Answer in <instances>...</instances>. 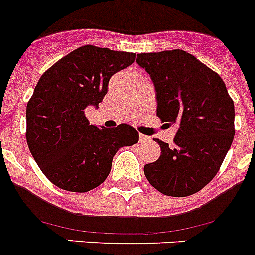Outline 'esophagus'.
<instances>
[{"label":"esophagus","instance_id":"34e87169","mask_svg":"<svg viewBox=\"0 0 255 255\" xmlns=\"http://www.w3.org/2000/svg\"><path fill=\"white\" fill-rule=\"evenodd\" d=\"M150 139L148 138L147 135H143V134H140L139 135V141H140V143H147V141H149Z\"/></svg>","mask_w":255,"mask_h":255}]
</instances>
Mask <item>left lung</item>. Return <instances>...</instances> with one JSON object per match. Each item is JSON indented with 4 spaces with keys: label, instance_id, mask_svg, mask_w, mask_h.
I'll return each instance as SVG.
<instances>
[{
    "label": "left lung",
    "instance_id": "1",
    "mask_svg": "<svg viewBox=\"0 0 255 255\" xmlns=\"http://www.w3.org/2000/svg\"><path fill=\"white\" fill-rule=\"evenodd\" d=\"M136 62L154 85L157 116L177 126L172 147L155 139L161 155L144 166L145 177L168 197L194 194L216 176L231 147L233 100L220 75L182 49L140 53Z\"/></svg>",
    "mask_w": 255,
    "mask_h": 255
}]
</instances>
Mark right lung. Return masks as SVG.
<instances>
[{
    "instance_id": "1",
    "label": "right lung",
    "mask_w": 255,
    "mask_h": 255,
    "mask_svg": "<svg viewBox=\"0 0 255 255\" xmlns=\"http://www.w3.org/2000/svg\"><path fill=\"white\" fill-rule=\"evenodd\" d=\"M136 53L83 46L49 67L26 106V141L47 179L64 190L85 193L101 185L123 147L138 143V131L91 125L84 111L98 108L114 74L134 64Z\"/></svg>"
}]
</instances>
